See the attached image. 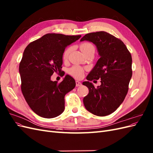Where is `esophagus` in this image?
<instances>
[{"mask_svg":"<svg viewBox=\"0 0 153 153\" xmlns=\"http://www.w3.org/2000/svg\"><path fill=\"white\" fill-rule=\"evenodd\" d=\"M82 85V83L79 81H76V87H79Z\"/></svg>","mask_w":153,"mask_h":153,"instance_id":"obj_1","label":"esophagus"}]
</instances>
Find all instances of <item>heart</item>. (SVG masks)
Masks as SVG:
<instances>
[{
  "label": "heart",
  "instance_id": "b5f03b06",
  "mask_svg": "<svg viewBox=\"0 0 153 153\" xmlns=\"http://www.w3.org/2000/svg\"><path fill=\"white\" fill-rule=\"evenodd\" d=\"M80 49L83 52H87V51H89L92 49H94V46L92 45L90 43H84L81 45L80 46ZM72 50V47H68L65 50H64V53H63V59H67L68 57V55L69 53L71 52ZM70 73L74 76L76 78H81L84 75V70L83 69L79 66H75L72 67L70 69Z\"/></svg>",
  "mask_w": 153,
  "mask_h": 153
}]
</instances>
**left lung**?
Instances as JSON below:
<instances>
[{"mask_svg": "<svg viewBox=\"0 0 153 153\" xmlns=\"http://www.w3.org/2000/svg\"><path fill=\"white\" fill-rule=\"evenodd\" d=\"M95 45L100 58L87 76V80L101 79L95 88L89 81L82 83L89 89L83 101L85 108L98 116L113 113L121 105L132 76L131 53L121 40L104 31L85 34L80 41Z\"/></svg>", "mask_w": 153, "mask_h": 153, "instance_id": "1", "label": "left lung"}]
</instances>
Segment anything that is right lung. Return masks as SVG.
<instances>
[{"label": "right lung", "instance_id": "right-lung-1", "mask_svg": "<svg viewBox=\"0 0 153 153\" xmlns=\"http://www.w3.org/2000/svg\"><path fill=\"white\" fill-rule=\"evenodd\" d=\"M81 36L47 34L25 48L19 66L21 89L30 108L39 116L53 118L64 110V96L76 85L66 75L58 84L51 80L54 72H61L65 48Z\"/></svg>", "mask_w": 153, "mask_h": 153}]
</instances>
